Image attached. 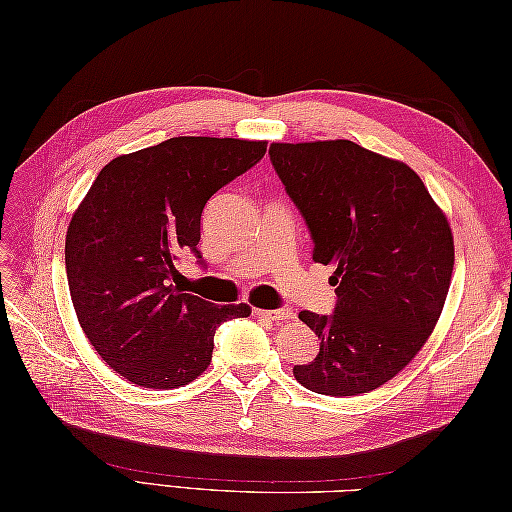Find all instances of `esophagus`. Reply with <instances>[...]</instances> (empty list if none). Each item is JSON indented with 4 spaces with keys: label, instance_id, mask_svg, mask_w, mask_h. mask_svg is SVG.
<instances>
[{
    "label": "esophagus",
    "instance_id": "esophagus-1",
    "mask_svg": "<svg viewBox=\"0 0 512 512\" xmlns=\"http://www.w3.org/2000/svg\"><path fill=\"white\" fill-rule=\"evenodd\" d=\"M255 314H259V317H266V319H270V321H275V323L295 319V312H292L290 308H277V310H255Z\"/></svg>",
    "mask_w": 512,
    "mask_h": 512
}]
</instances>
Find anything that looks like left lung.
I'll list each match as a JSON object with an SVG mask.
<instances>
[{
    "label": "left lung",
    "mask_w": 512,
    "mask_h": 512,
    "mask_svg": "<svg viewBox=\"0 0 512 512\" xmlns=\"http://www.w3.org/2000/svg\"><path fill=\"white\" fill-rule=\"evenodd\" d=\"M270 162L334 266L332 314L303 310L319 354L295 365L323 396L367 394L413 361L436 328L453 273V235L418 173L352 140L273 143Z\"/></svg>",
    "instance_id": "obj_1"
}]
</instances>
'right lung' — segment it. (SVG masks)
<instances>
[{"label": "right lung", "instance_id": "right-lung-1", "mask_svg": "<svg viewBox=\"0 0 512 512\" xmlns=\"http://www.w3.org/2000/svg\"><path fill=\"white\" fill-rule=\"evenodd\" d=\"M264 140L178 136L101 169L68 226L65 273L81 328L116 374L173 389L211 363L215 330L248 317L171 286L180 255L198 250L206 202L255 167Z\"/></svg>", "mask_w": 512, "mask_h": 512}]
</instances>
